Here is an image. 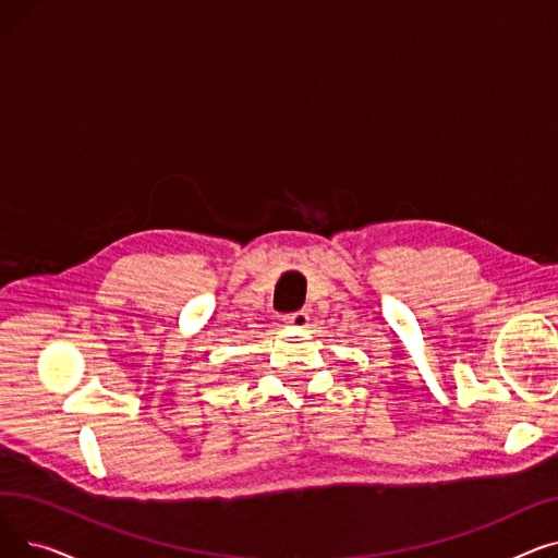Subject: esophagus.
<instances>
[{"label":"esophagus","mask_w":558,"mask_h":558,"mask_svg":"<svg viewBox=\"0 0 558 558\" xmlns=\"http://www.w3.org/2000/svg\"><path fill=\"white\" fill-rule=\"evenodd\" d=\"M282 320H284L287 326H291V328H299V330H301V328H305V326H307L310 314H307L305 310H299V312H291V314H287Z\"/></svg>","instance_id":"obj_1"}]
</instances>
